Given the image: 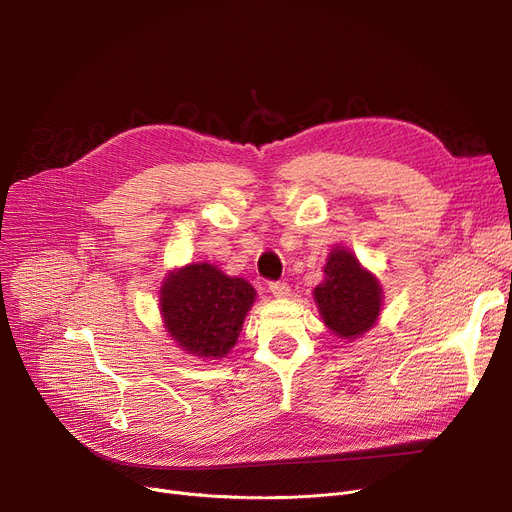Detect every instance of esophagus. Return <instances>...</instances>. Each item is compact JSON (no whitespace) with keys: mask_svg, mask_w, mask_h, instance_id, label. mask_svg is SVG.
<instances>
[{"mask_svg":"<svg viewBox=\"0 0 512 512\" xmlns=\"http://www.w3.org/2000/svg\"><path fill=\"white\" fill-rule=\"evenodd\" d=\"M270 290L276 299H286L290 297V286L286 282H272L270 284Z\"/></svg>","mask_w":512,"mask_h":512,"instance_id":"1","label":"esophagus"}]
</instances>
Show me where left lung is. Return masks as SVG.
<instances>
[{
  "label": "left lung",
  "mask_w": 512,
  "mask_h": 512,
  "mask_svg": "<svg viewBox=\"0 0 512 512\" xmlns=\"http://www.w3.org/2000/svg\"><path fill=\"white\" fill-rule=\"evenodd\" d=\"M324 274V282L313 290L324 324L346 340L371 330L380 317L384 297L378 278L363 270L359 259L342 247L332 249Z\"/></svg>",
  "instance_id": "8db88e82"
}]
</instances>
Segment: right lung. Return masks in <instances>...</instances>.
Masks as SVG:
<instances>
[{
  "instance_id": "add662e5",
  "label": "right lung",
  "mask_w": 512,
  "mask_h": 512,
  "mask_svg": "<svg viewBox=\"0 0 512 512\" xmlns=\"http://www.w3.org/2000/svg\"><path fill=\"white\" fill-rule=\"evenodd\" d=\"M255 297L245 278H230L211 263H191L170 272L161 284L159 309L182 351L222 359L236 344Z\"/></svg>"
}]
</instances>
